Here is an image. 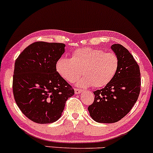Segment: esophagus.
<instances>
[{"label":"esophagus","mask_w":153,"mask_h":153,"mask_svg":"<svg viewBox=\"0 0 153 153\" xmlns=\"http://www.w3.org/2000/svg\"><path fill=\"white\" fill-rule=\"evenodd\" d=\"M82 92V90L79 88H75V94H79Z\"/></svg>","instance_id":"1"}]
</instances>
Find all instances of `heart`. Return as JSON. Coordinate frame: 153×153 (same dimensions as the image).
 I'll list each match as a JSON object with an SVG mask.
<instances>
[{
  "label": "heart",
  "instance_id": "obj_1",
  "mask_svg": "<svg viewBox=\"0 0 153 153\" xmlns=\"http://www.w3.org/2000/svg\"><path fill=\"white\" fill-rule=\"evenodd\" d=\"M119 59L114 52H106L99 49L80 48L72 52L71 58L60 57L56 63L59 75L68 82L78 81L81 86L102 88L111 81L118 71Z\"/></svg>",
  "mask_w": 153,
  "mask_h": 153
}]
</instances>
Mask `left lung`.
Masks as SVG:
<instances>
[{
	"instance_id": "1",
	"label": "left lung",
	"mask_w": 153,
	"mask_h": 153,
	"mask_svg": "<svg viewBox=\"0 0 153 153\" xmlns=\"http://www.w3.org/2000/svg\"><path fill=\"white\" fill-rule=\"evenodd\" d=\"M111 49L119 57L118 71L109 83L94 91V101L88 108L92 119L100 123H114L125 117L137 101L141 87L140 67L131 54L119 44Z\"/></svg>"
}]
</instances>
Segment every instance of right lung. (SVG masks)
<instances>
[{
  "mask_svg": "<svg viewBox=\"0 0 153 153\" xmlns=\"http://www.w3.org/2000/svg\"><path fill=\"white\" fill-rule=\"evenodd\" d=\"M63 43L36 42L16 59L13 93L16 103L27 118L39 124L56 122L74 89L56 70L65 52Z\"/></svg>",
  "mask_w": 153,
  "mask_h": 153,
  "instance_id": "right-lung-1",
  "label": "right lung"
}]
</instances>
